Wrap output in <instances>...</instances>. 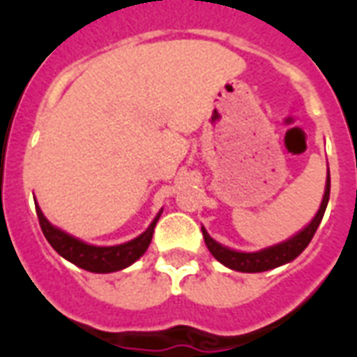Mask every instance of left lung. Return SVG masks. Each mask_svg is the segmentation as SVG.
Segmentation results:
<instances>
[{
	"label": "left lung",
	"mask_w": 357,
	"mask_h": 357,
	"mask_svg": "<svg viewBox=\"0 0 357 357\" xmlns=\"http://www.w3.org/2000/svg\"><path fill=\"white\" fill-rule=\"evenodd\" d=\"M328 200H330V174H328V183H326V192H324L322 206L318 209L317 217L312 219L311 225H307L298 236H294L284 243H279L275 247H269V249H264V251L258 252H238L230 251L227 247L219 245L215 239L209 238V234L202 228L204 241L208 245L209 252L213 255L221 264H225L227 268L236 269V271H243V273H258V271H268V269H273L277 266H282V264L290 262L294 258L303 252L307 245L311 243L312 236L317 232L318 225L322 221L324 211L328 208Z\"/></svg>",
	"instance_id": "obj_1"
}]
</instances>
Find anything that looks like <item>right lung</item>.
I'll return each mask as SVG.
<instances>
[{
    "label": "right lung",
    "instance_id": "add662e5",
    "mask_svg": "<svg viewBox=\"0 0 357 357\" xmlns=\"http://www.w3.org/2000/svg\"><path fill=\"white\" fill-rule=\"evenodd\" d=\"M35 209H37V217H39L40 230L45 234V238L48 239V243L54 247V251L59 252L65 260L76 264L78 268L93 271V273H112V271H119V269L136 262L151 243L155 225L159 221L160 215L159 213L155 217V221L149 225L146 232L140 234L132 241H127L123 245H114V247H93V245H88L80 239L73 238L69 234L61 232L59 228L52 227L50 222L46 221L39 206Z\"/></svg>",
    "mask_w": 357,
    "mask_h": 357
}]
</instances>
